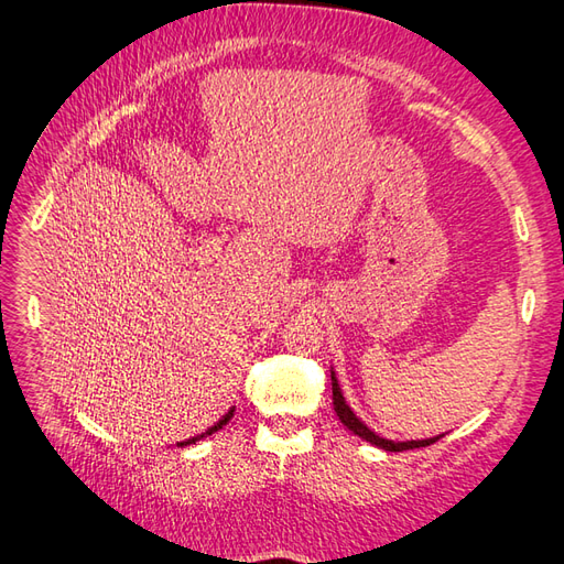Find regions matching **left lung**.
<instances>
[{"label": "left lung", "instance_id": "left-lung-1", "mask_svg": "<svg viewBox=\"0 0 564 564\" xmlns=\"http://www.w3.org/2000/svg\"><path fill=\"white\" fill-rule=\"evenodd\" d=\"M332 400H334V412H337V416L341 419V424L354 431L356 436H361L364 441L373 443V446L382 448V451H390V453H400V451H410V448H424V446H431V443L438 441L441 436L446 434H438V436H431V438H412V441H392V438H386L376 434L373 429H370L368 424H364L361 419L356 416V412L351 410V404L346 402L344 392H341V386H339V378H337V370H334L332 366Z\"/></svg>", "mask_w": 564, "mask_h": 564}]
</instances>
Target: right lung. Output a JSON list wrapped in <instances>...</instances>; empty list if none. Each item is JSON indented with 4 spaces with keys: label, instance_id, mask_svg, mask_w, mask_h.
I'll return each instance as SVG.
<instances>
[{
    "label": "right lung",
    "instance_id": "obj_1",
    "mask_svg": "<svg viewBox=\"0 0 564 564\" xmlns=\"http://www.w3.org/2000/svg\"><path fill=\"white\" fill-rule=\"evenodd\" d=\"M232 414H235V406H230V410H227V412H225V414L218 419V422H215L210 429L203 431V434H198V436H194V438H186V441H182V443H176V446H191V443H196V441H200V438H206V436L215 434V431H220L227 422H230Z\"/></svg>",
    "mask_w": 564,
    "mask_h": 564
}]
</instances>
